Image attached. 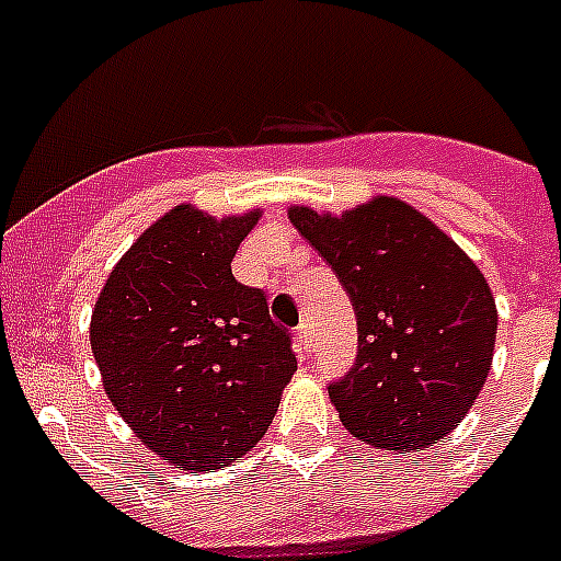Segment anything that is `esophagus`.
Returning a JSON list of instances; mask_svg holds the SVG:
<instances>
[{"label":"esophagus","mask_w":561,"mask_h":561,"mask_svg":"<svg viewBox=\"0 0 561 561\" xmlns=\"http://www.w3.org/2000/svg\"><path fill=\"white\" fill-rule=\"evenodd\" d=\"M311 348H314V334H311V323H300V329H297V351L300 354H311Z\"/></svg>","instance_id":"34e87169"}]
</instances>
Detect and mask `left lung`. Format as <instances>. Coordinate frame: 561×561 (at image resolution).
<instances>
[{"mask_svg": "<svg viewBox=\"0 0 561 561\" xmlns=\"http://www.w3.org/2000/svg\"><path fill=\"white\" fill-rule=\"evenodd\" d=\"M289 221L356 311V362L329 385L345 430L379 449L433 447L463 421L492 368L497 309L485 277L393 196L342 216L289 207Z\"/></svg>", "mask_w": 561, "mask_h": 561, "instance_id": "1", "label": "left lung"}]
</instances>
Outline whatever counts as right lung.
Instances as JSON below:
<instances>
[{
	"mask_svg": "<svg viewBox=\"0 0 561 561\" xmlns=\"http://www.w3.org/2000/svg\"><path fill=\"white\" fill-rule=\"evenodd\" d=\"M257 219L173 207L121 257L92 311L89 342L114 410L187 472L250 453L297 370L266 295L230 270Z\"/></svg>",
	"mask_w": 561,
	"mask_h": 561,
	"instance_id": "1",
	"label": "right lung"
}]
</instances>
